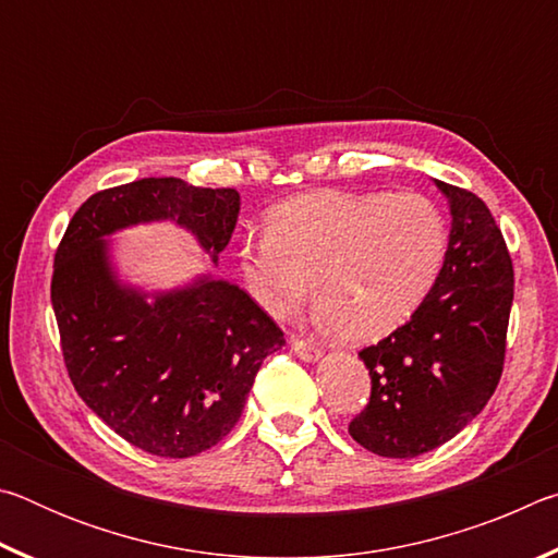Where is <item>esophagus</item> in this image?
Here are the masks:
<instances>
[{
    "mask_svg": "<svg viewBox=\"0 0 558 558\" xmlns=\"http://www.w3.org/2000/svg\"><path fill=\"white\" fill-rule=\"evenodd\" d=\"M290 344H292V352H295L300 359H305V362H319V359H323V352H319L313 342H307V339L292 337Z\"/></svg>",
    "mask_w": 558,
    "mask_h": 558,
    "instance_id": "obj_1",
    "label": "esophagus"
}]
</instances>
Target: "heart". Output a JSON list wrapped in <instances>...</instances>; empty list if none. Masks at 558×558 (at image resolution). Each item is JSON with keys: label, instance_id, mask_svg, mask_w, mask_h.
Here are the masks:
<instances>
[{"label": "heart", "instance_id": "1", "mask_svg": "<svg viewBox=\"0 0 558 558\" xmlns=\"http://www.w3.org/2000/svg\"><path fill=\"white\" fill-rule=\"evenodd\" d=\"M448 226L421 194L319 189L268 214V233L245 239L241 276L270 317L313 295L319 323L349 344L379 342L411 319L436 282Z\"/></svg>", "mask_w": 558, "mask_h": 558}]
</instances>
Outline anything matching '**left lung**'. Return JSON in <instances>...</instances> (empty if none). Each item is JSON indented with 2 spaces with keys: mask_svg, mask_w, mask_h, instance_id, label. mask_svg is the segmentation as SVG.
Instances as JSON below:
<instances>
[{
  "mask_svg": "<svg viewBox=\"0 0 558 558\" xmlns=\"http://www.w3.org/2000/svg\"><path fill=\"white\" fill-rule=\"evenodd\" d=\"M433 182L452 219L436 286L409 323L359 352L372 396L349 436L381 458H418L456 438L502 376L512 258L480 196Z\"/></svg>",
  "mask_w": 558,
  "mask_h": 558,
  "instance_id": "1",
  "label": "left lung"
}]
</instances>
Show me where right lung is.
Segmentation results:
<instances>
[{
	"label": "right lung",
	"instance_id": "obj_1",
	"mask_svg": "<svg viewBox=\"0 0 558 558\" xmlns=\"http://www.w3.org/2000/svg\"><path fill=\"white\" fill-rule=\"evenodd\" d=\"M239 211L235 189L137 179L93 194L56 251L51 305L75 391L120 438L153 456L192 458L229 436L263 359L286 339L248 292L209 272L172 290L130 286L108 239L172 221L216 266Z\"/></svg>",
	"mask_w": 558,
	"mask_h": 558
}]
</instances>
